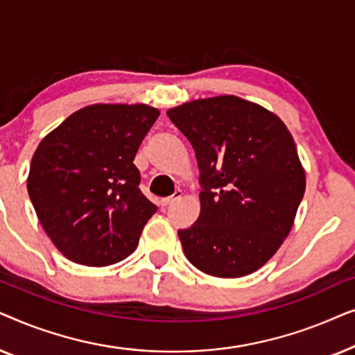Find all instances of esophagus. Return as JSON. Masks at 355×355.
Here are the masks:
<instances>
[{
  "label": "esophagus",
  "mask_w": 355,
  "mask_h": 355,
  "mask_svg": "<svg viewBox=\"0 0 355 355\" xmlns=\"http://www.w3.org/2000/svg\"><path fill=\"white\" fill-rule=\"evenodd\" d=\"M181 197H182V191H179V189H178V191L174 192L171 197H164V198H162V205H163V207H168V205H171L173 202L179 200V198H181Z\"/></svg>",
  "instance_id": "34e87169"
}]
</instances>
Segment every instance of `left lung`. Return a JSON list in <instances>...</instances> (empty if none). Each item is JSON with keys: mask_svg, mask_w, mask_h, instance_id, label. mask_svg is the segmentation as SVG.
<instances>
[{"mask_svg": "<svg viewBox=\"0 0 355 355\" xmlns=\"http://www.w3.org/2000/svg\"><path fill=\"white\" fill-rule=\"evenodd\" d=\"M196 150L200 216L179 230L187 260L216 278L261 268L293 230L305 192V169L286 124L236 95L168 110Z\"/></svg>", "mask_w": 355, "mask_h": 355, "instance_id": "left-lung-1", "label": "left lung"}]
</instances>
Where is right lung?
I'll return each mask as SVG.
<instances>
[{
	"label": "right lung",
	"mask_w": 355,
	"mask_h": 355,
	"mask_svg": "<svg viewBox=\"0 0 355 355\" xmlns=\"http://www.w3.org/2000/svg\"><path fill=\"white\" fill-rule=\"evenodd\" d=\"M158 116L144 103H96L43 137L27 191L43 230L66 259L108 266L135 250L157 207L139 189L134 158Z\"/></svg>",
	"instance_id": "1"
}]
</instances>
